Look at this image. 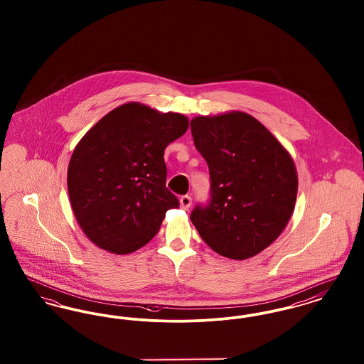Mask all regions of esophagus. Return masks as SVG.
<instances>
[{
	"mask_svg": "<svg viewBox=\"0 0 364 364\" xmlns=\"http://www.w3.org/2000/svg\"><path fill=\"white\" fill-rule=\"evenodd\" d=\"M191 203H192V198H191L190 195H183L180 198V206H181V208L188 210L191 208Z\"/></svg>",
	"mask_w": 364,
	"mask_h": 364,
	"instance_id": "esophagus-1",
	"label": "esophagus"
}]
</instances>
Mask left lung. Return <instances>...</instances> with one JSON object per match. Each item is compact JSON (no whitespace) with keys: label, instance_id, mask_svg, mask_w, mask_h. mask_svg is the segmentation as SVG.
Wrapping results in <instances>:
<instances>
[{"label":"left lung","instance_id":"8db88e82","mask_svg":"<svg viewBox=\"0 0 364 364\" xmlns=\"http://www.w3.org/2000/svg\"><path fill=\"white\" fill-rule=\"evenodd\" d=\"M196 150L210 172V202L191 221L217 254L255 257L282 233L294 213L297 172L273 134L242 112L191 120Z\"/></svg>","mask_w":364,"mask_h":364}]
</instances>
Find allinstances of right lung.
Listing matches in <instances>:
<instances>
[{"label": "right lung", "mask_w": 364, "mask_h": 364, "mask_svg": "<svg viewBox=\"0 0 364 364\" xmlns=\"http://www.w3.org/2000/svg\"><path fill=\"white\" fill-rule=\"evenodd\" d=\"M180 113L128 102L109 112L73 150L68 193L87 237L113 254L150 242L178 199L166 188L164 151L188 129Z\"/></svg>", "instance_id": "1"}]
</instances>
